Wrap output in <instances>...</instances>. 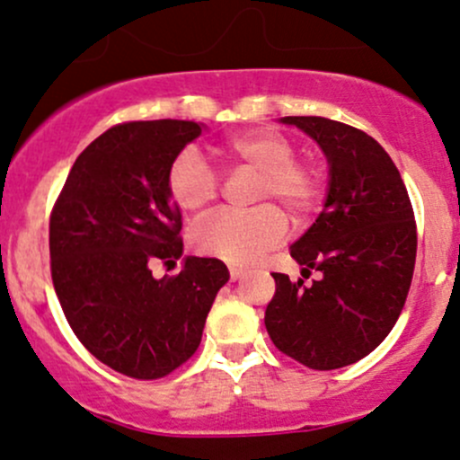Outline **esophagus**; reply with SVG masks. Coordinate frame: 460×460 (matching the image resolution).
I'll list each match as a JSON object with an SVG mask.
<instances>
[{
  "instance_id": "esophagus-1",
  "label": "esophagus",
  "mask_w": 460,
  "mask_h": 460,
  "mask_svg": "<svg viewBox=\"0 0 460 460\" xmlns=\"http://www.w3.org/2000/svg\"><path fill=\"white\" fill-rule=\"evenodd\" d=\"M242 274H244V270H242V268L229 266V277H231V281H237V279H240Z\"/></svg>"
}]
</instances>
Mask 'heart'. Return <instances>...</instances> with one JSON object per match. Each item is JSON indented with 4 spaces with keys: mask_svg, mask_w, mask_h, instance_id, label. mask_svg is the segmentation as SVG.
<instances>
[{
    "mask_svg": "<svg viewBox=\"0 0 460 460\" xmlns=\"http://www.w3.org/2000/svg\"><path fill=\"white\" fill-rule=\"evenodd\" d=\"M218 153L229 166L255 172L260 209L246 216H218L197 226L192 244L203 255L244 266L288 234V220L273 205L288 209L294 220L307 218L320 205L324 179L315 164L298 160L294 142L277 131H244L225 140ZM166 188L179 209L203 216L218 200L220 179L199 151L183 149L168 168Z\"/></svg>",
    "mask_w": 460,
    "mask_h": 460,
    "instance_id": "heart-1",
    "label": "heart"
}]
</instances>
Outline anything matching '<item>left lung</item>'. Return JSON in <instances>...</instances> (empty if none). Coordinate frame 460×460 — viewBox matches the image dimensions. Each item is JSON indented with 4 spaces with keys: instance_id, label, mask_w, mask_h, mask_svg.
Masks as SVG:
<instances>
[{
    "instance_id": "left-lung-1",
    "label": "left lung",
    "mask_w": 460,
    "mask_h": 460,
    "mask_svg": "<svg viewBox=\"0 0 460 460\" xmlns=\"http://www.w3.org/2000/svg\"><path fill=\"white\" fill-rule=\"evenodd\" d=\"M331 164L324 209L292 244L311 285L272 272L266 329L283 355L311 369L357 363L394 329L413 279L417 226L398 168L366 131L324 116H285Z\"/></svg>"
}]
</instances>
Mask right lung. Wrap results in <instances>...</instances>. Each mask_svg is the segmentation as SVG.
Wrapping results in <instances>:
<instances>
[{
  "mask_svg": "<svg viewBox=\"0 0 460 460\" xmlns=\"http://www.w3.org/2000/svg\"><path fill=\"white\" fill-rule=\"evenodd\" d=\"M199 136L194 120L114 125L79 153L51 209V281L66 322L93 357L138 381L168 376L197 352L229 281L214 257H188L175 277L151 272L183 252L166 177Z\"/></svg>",
  "mask_w": 460,
  "mask_h": 460,
  "instance_id": "right-lung-1",
  "label": "right lung"
}]
</instances>
